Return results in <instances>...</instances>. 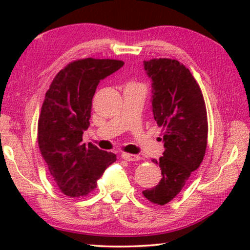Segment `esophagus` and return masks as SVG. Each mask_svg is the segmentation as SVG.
I'll return each mask as SVG.
<instances>
[{
	"mask_svg": "<svg viewBox=\"0 0 250 250\" xmlns=\"http://www.w3.org/2000/svg\"><path fill=\"white\" fill-rule=\"evenodd\" d=\"M122 157L125 160H127V162H136V160L140 159V156L132 155V153H126V152H123Z\"/></svg>",
	"mask_w": 250,
	"mask_h": 250,
	"instance_id": "esophagus-1",
	"label": "esophagus"
}]
</instances>
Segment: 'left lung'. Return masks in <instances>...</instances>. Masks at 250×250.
I'll use <instances>...</instances> for the list:
<instances>
[{"label":"left lung","instance_id":"1","mask_svg":"<svg viewBox=\"0 0 250 250\" xmlns=\"http://www.w3.org/2000/svg\"><path fill=\"white\" fill-rule=\"evenodd\" d=\"M151 78L153 118L163 127V157L152 159L162 169L156 187L143 191L153 204L169 203L183 189L192 172L203 162L207 146L206 104L199 85L177 60L143 61Z\"/></svg>","mask_w":250,"mask_h":250}]
</instances>
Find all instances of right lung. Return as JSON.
Returning <instances> with one entry per match:
<instances>
[{"mask_svg": "<svg viewBox=\"0 0 250 250\" xmlns=\"http://www.w3.org/2000/svg\"><path fill=\"white\" fill-rule=\"evenodd\" d=\"M124 66L121 60H76L61 69L44 99L37 126L42 157L66 196L84 197L97 188L116 155L83 143L90 126L92 99L101 80Z\"/></svg>", "mask_w": 250, "mask_h": 250, "instance_id": "1", "label": "right lung"}]
</instances>
